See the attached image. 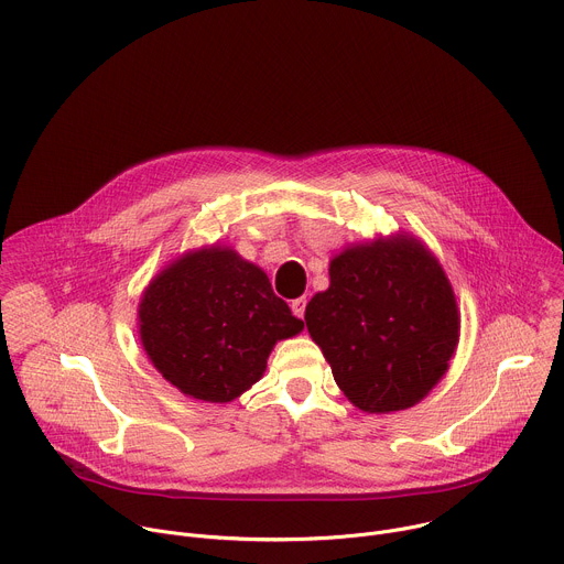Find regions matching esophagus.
Masks as SVG:
<instances>
[{
  "mask_svg": "<svg viewBox=\"0 0 564 564\" xmlns=\"http://www.w3.org/2000/svg\"><path fill=\"white\" fill-rule=\"evenodd\" d=\"M305 305H307V301L301 296V299H294L292 303H290V307H292V312H294V316H299V318H303V314H305Z\"/></svg>",
  "mask_w": 564,
  "mask_h": 564,
  "instance_id": "1",
  "label": "esophagus"
}]
</instances>
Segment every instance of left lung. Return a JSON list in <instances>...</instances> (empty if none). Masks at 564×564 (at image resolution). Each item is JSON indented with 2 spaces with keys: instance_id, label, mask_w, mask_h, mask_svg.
I'll return each instance as SVG.
<instances>
[{
  "instance_id": "obj_1",
  "label": "left lung",
  "mask_w": 564,
  "mask_h": 564,
  "mask_svg": "<svg viewBox=\"0 0 564 564\" xmlns=\"http://www.w3.org/2000/svg\"><path fill=\"white\" fill-rule=\"evenodd\" d=\"M305 326L337 386L366 413L417 404L444 377L459 337L451 283L415 238H379L330 261V288Z\"/></svg>"
}]
</instances>
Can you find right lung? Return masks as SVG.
Returning <instances> with one entry per match:
<instances>
[{
	"instance_id": "1",
	"label": "right lung",
	"mask_w": 564,
	"mask_h": 564,
	"mask_svg": "<svg viewBox=\"0 0 564 564\" xmlns=\"http://www.w3.org/2000/svg\"><path fill=\"white\" fill-rule=\"evenodd\" d=\"M140 339L181 392L223 404L265 372L279 339L303 330L265 272L231 250L185 254L147 288Z\"/></svg>"
}]
</instances>
